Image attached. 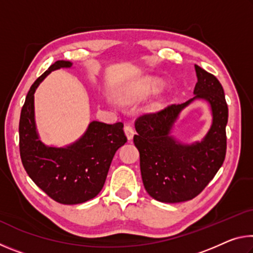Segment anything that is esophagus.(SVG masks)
Here are the masks:
<instances>
[{
	"label": "esophagus",
	"instance_id": "esophagus-1",
	"mask_svg": "<svg viewBox=\"0 0 253 253\" xmlns=\"http://www.w3.org/2000/svg\"><path fill=\"white\" fill-rule=\"evenodd\" d=\"M125 134L127 136L128 140L132 139V137H134V134H135V130H134V128H132L131 125H126L125 126Z\"/></svg>",
	"mask_w": 253,
	"mask_h": 253
}]
</instances>
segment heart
Here are the masks:
<instances>
[{"label":"heart","mask_w":253,"mask_h":253,"mask_svg":"<svg viewBox=\"0 0 253 253\" xmlns=\"http://www.w3.org/2000/svg\"><path fill=\"white\" fill-rule=\"evenodd\" d=\"M160 87H161V83H160V81H155V80L149 81L148 84L146 85V88H145V92H146V93L156 92V91L158 90V89H160ZM158 107H160V104H154V105H153V108H154V109L158 108Z\"/></svg>","instance_id":"obj_1"}]
</instances>
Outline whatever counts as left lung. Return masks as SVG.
I'll list each match as a JSON object with an SVG mask.
<instances>
[{
  "mask_svg": "<svg viewBox=\"0 0 253 253\" xmlns=\"http://www.w3.org/2000/svg\"><path fill=\"white\" fill-rule=\"evenodd\" d=\"M198 83L194 97L157 113L144 114L135 122V146L139 151L140 173L147 193L160 202L178 203L194 199L215 176L226 153L228 105L220 81L195 65ZM195 99L211 106L212 126L202 142L185 145L170 136L179 113Z\"/></svg>",
  "mask_w": 253,
  "mask_h": 253,
  "instance_id": "1",
  "label": "left lung"
}]
</instances>
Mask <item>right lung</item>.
<instances>
[{"label":"right lung","instance_id":"obj_1","mask_svg":"<svg viewBox=\"0 0 253 253\" xmlns=\"http://www.w3.org/2000/svg\"><path fill=\"white\" fill-rule=\"evenodd\" d=\"M55 61L31 85L21 110L20 155L30 178L44 193L61 204H79L95 198L104 187L115 153L127 142L124 124L91 122L80 139L67 147L45 146L34 122V92L51 71L70 68Z\"/></svg>","mask_w":253,"mask_h":253}]
</instances>
